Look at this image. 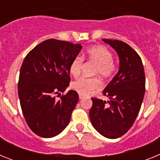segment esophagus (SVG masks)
<instances>
[{"label": "esophagus", "mask_w": 160, "mask_h": 160, "mask_svg": "<svg viewBox=\"0 0 160 160\" xmlns=\"http://www.w3.org/2000/svg\"><path fill=\"white\" fill-rule=\"evenodd\" d=\"M85 97V95H83V94H79V98L80 99H82V98H83Z\"/></svg>", "instance_id": "34e87169"}]
</instances>
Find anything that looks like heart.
<instances>
[{
    "instance_id": "1",
    "label": "heart",
    "mask_w": 160,
    "mask_h": 160,
    "mask_svg": "<svg viewBox=\"0 0 160 160\" xmlns=\"http://www.w3.org/2000/svg\"><path fill=\"white\" fill-rule=\"evenodd\" d=\"M86 58L89 61L95 63L94 74H99L102 78H110L116 71V65L113 62V54L107 48L102 46H95L88 49ZM83 66V58L77 56L70 64L69 71L73 77L78 78L81 74ZM101 87V82L98 78L82 77L73 82L71 88L78 94L88 95L98 90Z\"/></svg>"
}]
</instances>
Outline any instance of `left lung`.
I'll list each match as a JSON object with an SVG mask.
<instances>
[{
    "label": "left lung",
    "instance_id": "8db88e82",
    "mask_svg": "<svg viewBox=\"0 0 160 160\" xmlns=\"http://www.w3.org/2000/svg\"><path fill=\"white\" fill-rule=\"evenodd\" d=\"M103 42L112 46L119 57V70L102 94L110 101L92 98L90 118L98 132L108 138H117L129 131L135 122L145 93V73L139 55L125 42Z\"/></svg>",
    "mask_w": 160,
    "mask_h": 160
}]
</instances>
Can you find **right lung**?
Returning <instances> with one entry per match:
<instances>
[{
  "label": "right lung",
  "instance_id": "1",
  "mask_svg": "<svg viewBox=\"0 0 160 160\" xmlns=\"http://www.w3.org/2000/svg\"><path fill=\"white\" fill-rule=\"evenodd\" d=\"M82 48L79 44L48 39L38 44L24 59L18 96L25 121L38 136H56L70 122L78 94L69 90L58 101L55 94L63 93L69 87L70 64Z\"/></svg>",
  "mask_w": 160,
  "mask_h": 160
}]
</instances>
